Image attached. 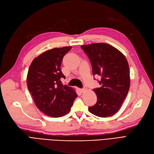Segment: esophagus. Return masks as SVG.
<instances>
[{
    "label": "esophagus",
    "mask_w": 154,
    "mask_h": 154,
    "mask_svg": "<svg viewBox=\"0 0 154 154\" xmlns=\"http://www.w3.org/2000/svg\"><path fill=\"white\" fill-rule=\"evenodd\" d=\"M86 91V88H82L81 89V92L83 93V92H84L85 91Z\"/></svg>",
    "instance_id": "1"
}]
</instances>
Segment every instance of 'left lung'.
Listing matches in <instances>:
<instances>
[{
  "label": "left lung",
  "instance_id": "obj_1",
  "mask_svg": "<svg viewBox=\"0 0 154 154\" xmlns=\"http://www.w3.org/2000/svg\"><path fill=\"white\" fill-rule=\"evenodd\" d=\"M89 58L93 75L99 76L101 87L94 88L97 101L89 111L99 117H108L120 109L130 87V72L123 54L106 43L81 46Z\"/></svg>",
  "mask_w": 154,
  "mask_h": 154
}]
</instances>
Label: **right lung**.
I'll list each match as a JSON object with an SVG mask.
<instances>
[{
  "instance_id": "add662e5",
  "label": "right lung",
  "mask_w": 154,
  "mask_h": 154,
  "mask_svg": "<svg viewBox=\"0 0 154 154\" xmlns=\"http://www.w3.org/2000/svg\"><path fill=\"white\" fill-rule=\"evenodd\" d=\"M71 46L55 48L39 55L32 62L26 78L27 87L38 108L48 116L60 117L69 112L78 95L63 85L65 76L60 69L62 59Z\"/></svg>"
}]
</instances>
